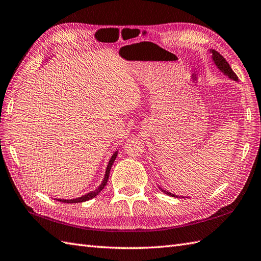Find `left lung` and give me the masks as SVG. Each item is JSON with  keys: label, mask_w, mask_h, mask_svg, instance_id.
<instances>
[{"label": "left lung", "mask_w": 261, "mask_h": 261, "mask_svg": "<svg viewBox=\"0 0 261 261\" xmlns=\"http://www.w3.org/2000/svg\"><path fill=\"white\" fill-rule=\"evenodd\" d=\"M211 52H212L213 61H214V63H216V65H217V67L220 69V70H222L225 74H228V76H229L231 79L238 80V77H237V74L233 72L232 69H231V67H230V65L228 63V61L225 60L224 58H223L221 55H220L218 51L211 50ZM161 190H162V189H161ZM162 191H163V192H164L165 194H167V195L175 196V198H176L175 194H172V193L167 192V191H164V190H162Z\"/></svg>", "instance_id": "1"}]
</instances>
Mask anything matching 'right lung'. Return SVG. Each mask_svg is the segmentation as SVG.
<instances>
[{
    "label": "right lung",
    "instance_id": "1",
    "mask_svg": "<svg viewBox=\"0 0 261 261\" xmlns=\"http://www.w3.org/2000/svg\"><path fill=\"white\" fill-rule=\"evenodd\" d=\"M116 156H117V152H116V153L112 156L111 161H109V163H108V165H107V169H106L105 178H103L102 183L99 185V188L96 189L95 191H92V192H89L88 194H86V195H84V196H80V198H78V199H73V200H60V199H59L58 201H60V202H66V203H78V202H85V201H88V200H90V199H92V198H95V196H96V195H98V193H99L100 191H101L103 188L106 187L107 181H108V177H109V172H111L112 165H113V163L115 162Z\"/></svg>",
    "mask_w": 261,
    "mask_h": 261
}]
</instances>
